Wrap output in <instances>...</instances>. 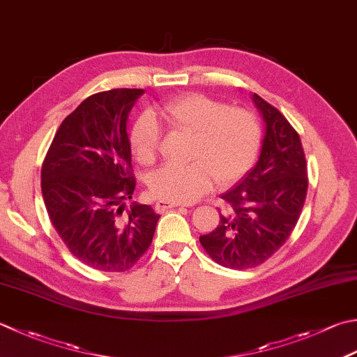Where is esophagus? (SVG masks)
I'll use <instances>...</instances> for the list:
<instances>
[{
	"label": "esophagus",
	"mask_w": 357,
	"mask_h": 357,
	"mask_svg": "<svg viewBox=\"0 0 357 357\" xmlns=\"http://www.w3.org/2000/svg\"><path fill=\"white\" fill-rule=\"evenodd\" d=\"M178 206H181L179 202H172V201H164V199H159V201L156 202L155 208H156V212L162 213V212H165V211H169V208H172V207H178Z\"/></svg>",
	"instance_id": "esophagus-1"
}]
</instances>
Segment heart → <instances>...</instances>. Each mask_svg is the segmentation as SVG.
I'll use <instances>...</instances> for the list:
<instances>
[{
  "mask_svg": "<svg viewBox=\"0 0 357 357\" xmlns=\"http://www.w3.org/2000/svg\"><path fill=\"white\" fill-rule=\"evenodd\" d=\"M160 114L174 131L192 136L187 165H165L149 179L155 198L193 202L212 188L229 187L254 165L261 145V125L246 108L227 107L204 94H184L169 100ZM130 146L139 162L150 165L160 149V128L155 117H137Z\"/></svg>",
  "mask_w": 357,
  "mask_h": 357,
  "instance_id": "1",
  "label": "heart"
}]
</instances>
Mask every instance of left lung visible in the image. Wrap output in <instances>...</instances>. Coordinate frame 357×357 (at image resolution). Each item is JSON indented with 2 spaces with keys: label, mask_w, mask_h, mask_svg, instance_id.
Instances as JSON below:
<instances>
[{
  "label": "left lung",
  "mask_w": 357,
  "mask_h": 357,
  "mask_svg": "<svg viewBox=\"0 0 357 357\" xmlns=\"http://www.w3.org/2000/svg\"><path fill=\"white\" fill-rule=\"evenodd\" d=\"M252 99L266 123L257 165L221 198L220 225L199 241L221 266L249 269L280 249L294 230L308 192V169L298 132L258 94Z\"/></svg>",
  "instance_id": "left-lung-1"
}]
</instances>
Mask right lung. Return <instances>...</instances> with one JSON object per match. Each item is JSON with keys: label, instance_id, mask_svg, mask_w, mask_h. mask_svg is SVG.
Returning a JSON list of instances; mask_svg holds the SVG:
<instances>
[{"label": "right lung", "instance_id": "add662e5", "mask_svg": "<svg viewBox=\"0 0 357 357\" xmlns=\"http://www.w3.org/2000/svg\"><path fill=\"white\" fill-rule=\"evenodd\" d=\"M144 89L89 96L55 132L41 167L49 218L77 260L102 272H125L150 248L159 216L132 198L127 119Z\"/></svg>", "mask_w": 357, "mask_h": 357}]
</instances>
